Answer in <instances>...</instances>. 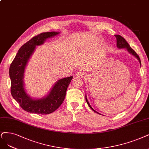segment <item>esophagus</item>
<instances>
[{
    "label": "esophagus",
    "instance_id": "34e87169",
    "mask_svg": "<svg viewBox=\"0 0 149 149\" xmlns=\"http://www.w3.org/2000/svg\"><path fill=\"white\" fill-rule=\"evenodd\" d=\"M76 76L80 78H85L86 77V74L84 72L79 71L76 73Z\"/></svg>",
    "mask_w": 149,
    "mask_h": 149
}]
</instances>
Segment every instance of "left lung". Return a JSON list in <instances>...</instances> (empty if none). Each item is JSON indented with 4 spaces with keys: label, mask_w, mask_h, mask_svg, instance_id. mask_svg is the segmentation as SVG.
<instances>
[{
    "label": "left lung",
    "mask_w": 149,
    "mask_h": 149,
    "mask_svg": "<svg viewBox=\"0 0 149 149\" xmlns=\"http://www.w3.org/2000/svg\"><path fill=\"white\" fill-rule=\"evenodd\" d=\"M115 37H116V38H117V47H118V48H126V49H127L128 52L129 53H130L131 54H133V56H134L136 58H137V59L139 60V63H140V64H141V59H140V58H139V56H138V54H137L135 52V51L133 49L131 48V47L130 46L128 43L126 41V40L125 39V38H124L122 36H120V35H115ZM85 99H86V102H87V104H88V106L93 110V111H94V112H95L96 113H99V114H100V113H98V112H97L96 111H95V110L91 107V106H90V104L89 102L88 101L86 96H85Z\"/></svg>",
    "instance_id": "1"
}]
</instances>
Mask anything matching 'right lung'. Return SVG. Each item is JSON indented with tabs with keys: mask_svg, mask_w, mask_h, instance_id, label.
Listing matches in <instances>:
<instances>
[{
	"mask_svg": "<svg viewBox=\"0 0 149 149\" xmlns=\"http://www.w3.org/2000/svg\"><path fill=\"white\" fill-rule=\"evenodd\" d=\"M59 34L57 32H43L22 46L16 54L9 69L11 80V94L25 111L42 115L53 112L62 104L68 87L73 77L61 79L54 84L49 94L39 100L32 99L24 86V72L26 64L36 46L42 45L48 38Z\"/></svg>",
	"mask_w": 149,
	"mask_h": 149,
	"instance_id": "add662e5",
	"label": "right lung"
}]
</instances>
